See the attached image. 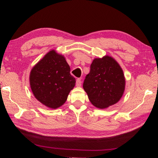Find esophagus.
I'll use <instances>...</instances> for the list:
<instances>
[{"mask_svg":"<svg viewBox=\"0 0 158 158\" xmlns=\"http://www.w3.org/2000/svg\"><path fill=\"white\" fill-rule=\"evenodd\" d=\"M82 84V82H81V79H77L76 80V85L77 86V87H80V86Z\"/></svg>","mask_w":158,"mask_h":158,"instance_id":"34e87169","label":"esophagus"}]
</instances>
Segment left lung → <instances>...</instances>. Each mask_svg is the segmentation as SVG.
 Masks as SVG:
<instances>
[{
	"label": "left lung",
	"mask_w": 158,
	"mask_h": 158,
	"mask_svg": "<svg viewBox=\"0 0 158 158\" xmlns=\"http://www.w3.org/2000/svg\"><path fill=\"white\" fill-rule=\"evenodd\" d=\"M83 86L92 104L105 109L122 98L125 88L124 73L119 64L109 56L96 58L90 64Z\"/></svg>",
	"instance_id": "8db88e82"
}]
</instances>
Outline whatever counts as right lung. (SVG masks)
<instances>
[{
  "instance_id": "1",
  "label": "right lung",
  "mask_w": 158,
  "mask_h": 158,
  "mask_svg": "<svg viewBox=\"0 0 158 158\" xmlns=\"http://www.w3.org/2000/svg\"><path fill=\"white\" fill-rule=\"evenodd\" d=\"M70 72L63 56L55 50L47 53L30 73V85L35 98L51 109L62 106L75 84Z\"/></svg>"
}]
</instances>
